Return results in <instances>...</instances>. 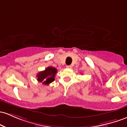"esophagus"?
I'll list each match as a JSON object with an SVG mask.
<instances>
[{
	"mask_svg": "<svg viewBox=\"0 0 127 127\" xmlns=\"http://www.w3.org/2000/svg\"><path fill=\"white\" fill-rule=\"evenodd\" d=\"M66 68H67V69H71V68H72V66L68 65V66H66Z\"/></svg>",
	"mask_w": 127,
	"mask_h": 127,
	"instance_id": "obj_1",
	"label": "esophagus"
}]
</instances>
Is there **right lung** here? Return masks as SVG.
<instances>
[{
	"label": "right lung",
	"mask_w": 127,
	"mask_h": 127,
	"mask_svg": "<svg viewBox=\"0 0 127 127\" xmlns=\"http://www.w3.org/2000/svg\"><path fill=\"white\" fill-rule=\"evenodd\" d=\"M57 72V69L52 66L46 68L45 70L40 72L37 74V81L44 85H48L55 80V76Z\"/></svg>",
	"instance_id": "right-lung-1"
}]
</instances>
